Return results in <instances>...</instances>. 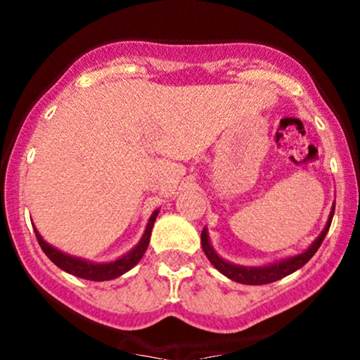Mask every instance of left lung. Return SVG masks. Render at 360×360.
<instances>
[{
	"label": "left lung",
	"mask_w": 360,
	"mask_h": 360,
	"mask_svg": "<svg viewBox=\"0 0 360 360\" xmlns=\"http://www.w3.org/2000/svg\"><path fill=\"white\" fill-rule=\"evenodd\" d=\"M333 214H335V210H333L331 216H329V221H328V224H326L324 231L321 233V237H319L317 240L310 245V249L304 250L303 254H297V256L289 257V259L278 261V263L271 264V266L245 268V266H237V264H231V263H228V261L221 259V257L214 252L212 248H210L209 237H207V230L202 231V249H203V252H205L207 259H209L210 263H212L214 266L221 271V274L226 275L228 278H231V281L240 282V284H248V285L270 284V282L281 281V278L288 277V275L292 274V271L300 270L303 264H307L308 261L311 259V256L317 252V249L321 248L322 240H324L326 235H328L329 226H331V221H333Z\"/></svg>",
	"instance_id": "left-lung-1"
}]
</instances>
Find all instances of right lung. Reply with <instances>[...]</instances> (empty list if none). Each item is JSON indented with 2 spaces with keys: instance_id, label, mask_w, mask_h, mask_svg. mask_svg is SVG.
<instances>
[{
  "instance_id": "right-lung-1",
  "label": "right lung",
  "mask_w": 360,
  "mask_h": 360,
  "mask_svg": "<svg viewBox=\"0 0 360 360\" xmlns=\"http://www.w3.org/2000/svg\"><path fill=\"white\" fill-rule=\"evenodd\" d=\"M157 216L158 212H155L153 216L150 217V223H148L146 231H144L143 238H141L139 245H137L136 249H132L129 254L120 257V259L112 261V263H106V264H94V263H89V261L78 259V257L68 256V254L60 252V250H57L56 248L46 244V242L41 238V235H39L36 230L34 233H36V238H38L39 248L43 249V252L49 256V259L52 261L53 264H57L60 270L68 271V274L75 275V277L86 278V281L103 282V281H111V278L120 277V275H123L125 271H129L134 264L139 263L141 257H143L144 252H146L148 244H150L151 228H153Z\"/></svg>"
}]
</instances>
